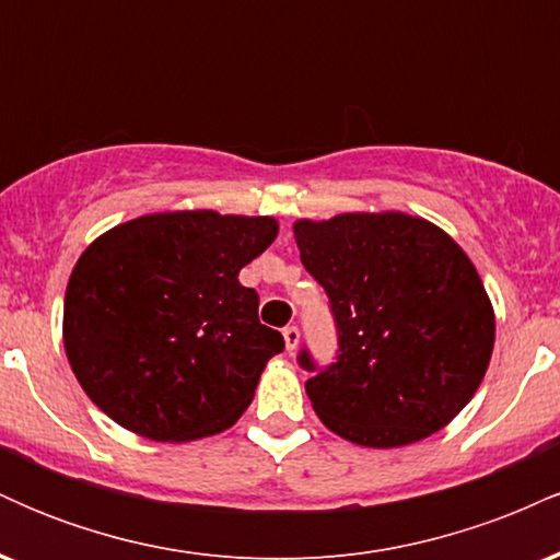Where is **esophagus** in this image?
Instances as JSON below:
<instances>
[{"label": "esophagus", "mask_w": 560, "mask_h": 560, "mask_svg": "<svg viewBox=\"0 0 560 560\" xmlns=\"http://www.w3.org/2000/svg\"><path fill=\"white\" fill-rule=\"evenodd\" d=\"M281 334H284V345H287V350L292 352L294 347H298V342H300V329H298V326H287V329L281 331Z\"/></svg>", "instance_id": "esophagus-1"}]
</instances>
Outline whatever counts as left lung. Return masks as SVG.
Listing matches in <instances>:
<instances>
[{"instance_id": "left-lung-1", "label": "left lung", "mask_w": 560, "mask_h": 560, "mask_svg": "<svg viewBox=\"0 0 560 560\" xmlns=\"http://www.w3.org/2000/svg\"><path fill=\"white\" fill-rule=\"evenodd\" d=\"M307 273L329 294L337 363L311 352L305 392L334 434L402 447L447 427L490 365L494 311L468 255L423 218L342 213L294 223Z\"/></svg>"}]
</instances>
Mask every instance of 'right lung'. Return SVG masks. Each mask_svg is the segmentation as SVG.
<instances>
[{
  "label": "right lung",
  "mask_w": 560,
  "mask_h": 560,
  "mask_svg": "<svg viewBox=\"0 0 560 560\" xmlns=\"http://www.w3.org/2000/svg\"><path fill=\"white\" fill-rule=\"evenodd\" d=\"M279 234L268 215L152 213L94 240L66 289L62 342L100 410L155 442L234 427L284 337L240 271Z\"/></svg>",
  "instance_id": "obj_1"
}]
</instances>
